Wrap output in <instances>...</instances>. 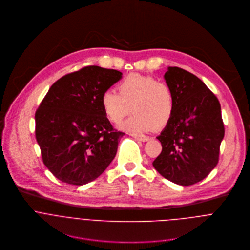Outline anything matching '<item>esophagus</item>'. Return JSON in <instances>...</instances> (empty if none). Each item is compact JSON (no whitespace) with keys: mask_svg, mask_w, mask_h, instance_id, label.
I'll list each match as a JSON object with an SVG mask.
<instances>
[{"mask_svg":"<svg viewBox=\"0 0 250 250\" xmlns=\"http://www.w3.org/2000/svg\"><path fill=\"white\" fill-rule=\"evenodd\" d=\"M131 136L139 141H142V142H146L149 140V137L147 136H145V135H142V134H131Z\"/></svg>","mask_w":250,"mask_h":250,"instance_id":"1","label":"esophagus"}]
</instances>
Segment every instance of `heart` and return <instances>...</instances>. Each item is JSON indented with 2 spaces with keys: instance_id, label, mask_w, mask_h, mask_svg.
I'll return each mask as SVG.
<instances>
[{
  "instance_id": "obj_1",
  "label": "heart",
  "mask_w": 250,
  "mask_h": 250,
  "mask_svg": "<svg viewBox=\"0 0 250 250\" xmlns=\"http://www.w3.org/2000/svg\"><path fill=\"white\" fill-rule=\"evenodd\" d=\"M103 111L112 123H119L130 112L134 113L121 124L131 132H147L165 127L173 117L175 95L170 84L148 75L132 73L118 84V93L107 90L101 98Z\"/></svg>"
}]
</instances>
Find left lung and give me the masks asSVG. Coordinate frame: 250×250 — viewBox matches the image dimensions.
<instances>
[{"label": "left lung", "instance_id": "1", "mask_svg": "<svg viewBox=\"0 0 250 250\" xmlns=\"http://www.w3.org/2000/svg\"><path fill=\"white\" fill-rule=\"evenodd\" d=\"M164 78L175 95L172 119L157 137L162 146L152 162L165 179L182 186L203 180L219 161L225 128L217 97L192 73L169 67Z\"/></svg>", "mask_w": 250, "mask_h": 250}]
</instances>
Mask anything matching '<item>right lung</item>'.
<instances>
[{
    "label": "right lung",
    "instance_id": "obj_1",
    "mask_svg": "<svg viewBox=\"0 0 250 250\" xmlns=\"http://www.w3.org/2000/svg\"><path fill=\"white\" fill-rule=\"evenodd\" d=\"M115 69L90 65L55 82L35 113V136L44 164L63 183L97 179L115 157L124 135L105 117L104 92L119 81Z\"/></svg>",
    "mask_w": 250,
    "mask_h": 250
}]
</instances>
